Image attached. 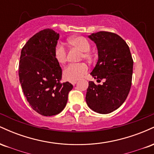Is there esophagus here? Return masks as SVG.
I'll use <instances>...</instances> for the list:
<instances>
[{"instance_id": "obj_1", "label": "esophagus", "mask_w": 154, "mask_h": 154, "mask_svg": "<svg viewBox=\"0 0 154 154\" xmlns=\"http://www.w3.org/2000/svg\"><path fill=\"white\" fill-rule=\"evenodd\" d=\"M76 83H77V81H73V82H72V84L73 85H75Z\"/></svg>"}]
</instances>
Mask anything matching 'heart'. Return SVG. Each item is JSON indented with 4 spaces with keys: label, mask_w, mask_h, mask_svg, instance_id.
I'll list each match as a JSON object with an SVG mask.
<instances>
[{
    "label": "heart",
    "mask_w": 154,
    "mask_h": 154,
    "mask_svg": "<svg viewBox=\"0 0 154 154\" xmlns=\"http://www.w3.org/2000/svg\"><path fill=\"white\" fill-rule=\"evenodd\" d=\"M71 46L76 48L82 51L81 58L85 59H91L92 54L90 52L91 43L87 38L82 36L74 37L69 40ZM54 56L56 61L59 64H64L67 60V53L64 46L61 43H58L54 48ZM88 72V67L85 63H72L67 66L63 72V77L66 80L73 82L84 77Z\"/></svg>",
    "instance_id": "obj_1"
}]
</instances>
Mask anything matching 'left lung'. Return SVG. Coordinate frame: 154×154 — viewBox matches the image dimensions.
Here are the masks:
<instances>
[{
  "label": "left lung",
  "mask_w": 154,
  "mask_h": 154,
  "mask_svg": "<svg viewBox=\"0 0 154 154\" xmlns=\"http://www.w3.org/2000/svg\"><path fill=\"white\" fill-rule=\"evenodd\" d=\"M96 44L98 60L91 75L103 85L90 81L86 102L92 110L109 114L121 106L130 91L133 60L126 42L119 35L101 31L88 36Z\"/></svg>",
  "instance_id": "left-lung-1"
}]
</instances>
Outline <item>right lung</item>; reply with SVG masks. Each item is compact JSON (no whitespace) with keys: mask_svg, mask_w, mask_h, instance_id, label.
<instances>
[{"mask_svg":"<svg viewBox=\"0 0 154 154\" xmlns=\"http://www.w3.org/2000/svg\"><path fill=\"white\" fill-rule=\"evenodd\" d=\"M59 34L51 29L38 32L21 51L19 76L29 106L43 116L59 114L66 106L73 85L61 83L62 70L54 56Z\"/></svg>","mask_w":154,"mask_h":154,"instance_id":"add662e5","label":"right lung"}]
</instances>
